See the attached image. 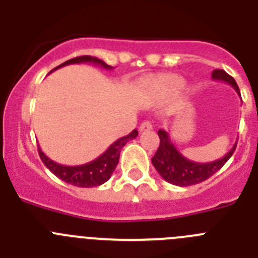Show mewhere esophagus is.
I'll use <instances>...</instances> for the list:
<instances>
[{
	"label": "esophagus",
	"instance_id": "obj_1",
	"mask_svg": "<svg viewBox=\"0 0 258 258\" xmlns=\"http://www.w3.org/2000/svg\"><path fill=\"white\" fill-rule=\"evenodd\" d=\"M151 129H152L151 121H147V120H146V121H143L140 126L141 132H147V131H151Z\"/></svg>",
	"mask_w": 258,
	"mask_h": 258
}]
</instances>
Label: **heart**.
<instances>
[{"mask_svg":"<svg viewBox=\"0 0 258 258\" xmlns=\"http://www.w3.org/2000/svg\"><path fill=\"white\" fill-rule=\"evenodd\" d=\"M164 88L168 89V90H170V92H177V90H179V89L183 86V83H182V80L179 79H170V80H166V81H164Z\"/></svg>","mask_w":258,"mask_h":258,"instance_id":"obj_1","label":"heart"}]
</instances>
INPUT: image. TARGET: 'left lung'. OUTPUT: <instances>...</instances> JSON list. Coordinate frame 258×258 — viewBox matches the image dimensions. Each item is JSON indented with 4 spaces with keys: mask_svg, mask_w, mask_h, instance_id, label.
<instances>
[{
    "mask_svg": "<svg viewBox=\"0 0 258 258\" xmlns=\"http://www.w3.org/2000/svg\"><path fill=\"white\" fill-rule=\"evenodd\" d=\"M212 79L227 83L240 95L235 80L223 70H214L212 72ZM157 134L160 138V146L151 159L152 164H154L155 169L166 182L175 184V186H181V187L192 186V184L200 183V182L208 179L225 165V163L232 156L236 149L235 143L232 146V149L218 160L212 161V163H195V161L186 159L178 150L175 149L168 132L160 129Z\"/></svg>",
    "mask_w": 258,
    "mask_h": 258,
    "instance_id": "left-lung-1",
    "label": "left lung"
}]
</instances>
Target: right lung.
<instances>
[{"label": "right lung", "mask_w": 258, "mask_h": 258, "mask_svg": "<svg viewBox=\"0 0 258 258\" xmlns=\"http://www.w3.org/2000/svg\"><path fill=\"white\" fill-rule=\"evenodd\" d=\"M76 63L77 64L79 63H93V64L101 66V67L106 68V70L112 68L111 66L106 64L101 59L90 55H84L70 59V60L61 63L60 66H58L52 71L68 64H76ZM137 136H138V132L133 131L131 134L121 137L120 140L115 141L112 145L109 146L101 156H98L95 160L83 164V165L68 166L55 163V161H52L51 159H49L44 152L41 151L40 147H38V154H40L41 160L46 165L47 169L52 174H55L58 178H60L61 181L74 184V186H77V187H95V186H101V184H103L104 182H107L111 178V175H112L113 170H115L116 165L118 163V157H120V152H121L122 147L131 140H134Z\"/></svg>", "instance_id": "obj_1"}]
</instances>
